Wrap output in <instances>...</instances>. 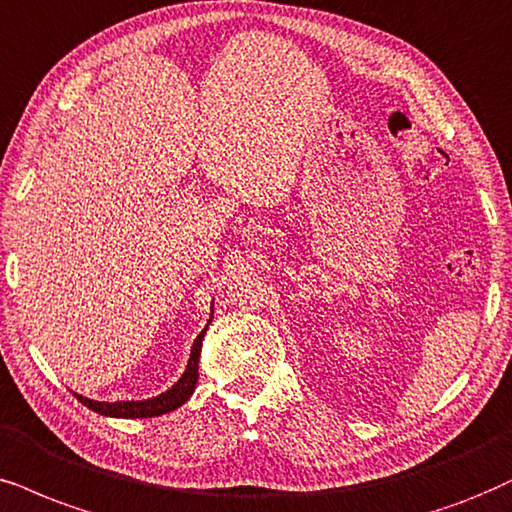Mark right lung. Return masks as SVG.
<instances>
[{
  "mask_svg": "<svg viewBox=\"0 0 512 512\" xmlns=\"http://www.w3.org/2000/svg\"><path fill=\"white\" fill-rule=\"evenodd\" d=\"M210 323H212V309H210L208 326ZM208 326H205L203 331H200L198 338L193 340L189 364H186L181 378L170 387V390L160 392L158 397L141 399V401H96V399H87V397H82V394L75 392L77 401H82L87 409H92L94 413H101V416H106V418H155V416H163V413L179 409V406H184L186 401L191 399V394L198 385L200 347H203V338H205V333H208Z\"/></svg>",
  "mask_w": 512,
  "mask_h": 512,
  "instance_id": "1",
  "label": "right lung"
}]
</instances>
